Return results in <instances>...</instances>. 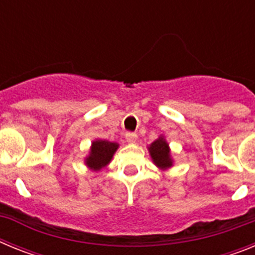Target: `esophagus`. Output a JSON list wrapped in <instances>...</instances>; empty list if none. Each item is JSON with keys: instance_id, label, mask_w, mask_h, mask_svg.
<instances>
[{"instance_id": "34e87169", "label": "esophagus", "mask_w": 255, "mask_h": 255, "mask_svg": "<svg viewBox=\"0 0 255 255\" xmlns=\"http://www.w3.org/2000/svg\"><path fill=\"white\" fill-rule=\"evenodd\" d=\"M125 138H126V140L129 141V143H135V141H136V139H138V135L135 134V132H126Z\"/></svg>"}]
</instances>
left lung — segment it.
<instances>
[{
  "label": "left lung",
  "instance_id": "8db88e82",
  "mask_svg": "<svg viewBox=\"0 0 255 255\" xmlns=\"http://www.w3.org/2000/svg\"><path fill=\"white\" fill-rule=\"evenodd\" d=\"M149 154L153 159V163L161 170H167L172 166V158L170 154V147L163 136H159L157 140L153 141L148 147Z\"/></svg>",
  "mask_w": 255,
  "mask_h": 255
}]
</instances>
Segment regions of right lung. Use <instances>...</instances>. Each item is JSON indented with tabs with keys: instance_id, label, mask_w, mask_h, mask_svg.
<instances>
[{
	"instance_id": "1",
	"label": "right lung",
	"mask_w": 255,
	"mask_h": 255,
	"mask_svg": "<svg viewBox=\"0 0 255 255\" xmlns=\"http://www.w3.org/2000/svg\"><path fill=\"white\" fill-rule=\"evenodd\" d=\"M117 148H119V144L117 143L97 139V140L92 143L91 152H89V155L85 158V164L91 170L100 171L101 168L106 167L111 162Z\"/></svg>"
}]
</instances>
